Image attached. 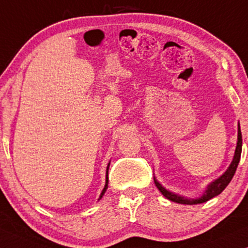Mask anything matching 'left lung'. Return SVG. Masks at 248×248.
I'll return each mask as SVG.
<instances>
[{
    "instance_id": "left-lung-1",
    "label": "left lung",
    "mask_w": 248,
    "mask_h": 248,
    "mask_svg": "<svg viewBox=\"0 0 248 248\" xmlns=\"http://www.w3.org/2000/svg\"><path fill=\"white\" fill-rule=\"evenodd\" d=\"M242 144H243L242 132H240V126L238 124V141H237V147H236L235 155H233V159H232V164H230L228 169H227V170L223 172V174L220 176L219 178H217L215 182H212L211 184L208 185V187H206L205 192L203 193V195L201 196V198H199V199H186V198H184V196L175 194V193H172L170 191H168V189H166L164 186H162L160 183H159L157 179L154 177L155 184V186H157V188L159 189V191L161 192V194L164 195L166 199L170 200V201H172V202L181 203V204L192 205V204H200V203L209 201V200L215 198V196L219 195L220 193H221L223 189L227 187V185L229 184L230 181L232 179L233 175H235V172H236L237 166H238L239 160H240V155H242Z\"/></svg>"
}]
</instances>
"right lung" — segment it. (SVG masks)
I'll list each match as a JSON object with an SVG mask.
<instances>
[{"label":"right lung","mask_w":248,"mask_h":248,"mask_svg":"<svg viewBox=\"0 0 248 248\" xmlns=\"http://www.w3.org/2000/svg\"><path fill=\"white\" fill-rule=\"evenodd\" d=\"M108 168H109V164H108V166H107V171H106V184H105V187H104V189H103V192H101V194H100V196H99V200L103 198V195L105 194V192H106V189H107V187H108Z\"/></svg>","instance_id":"add662e5"}]
</instances>
